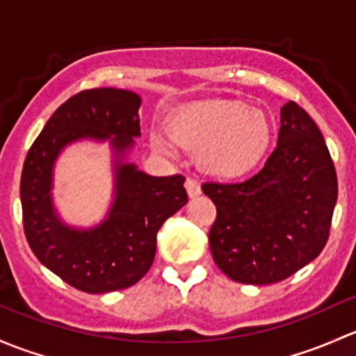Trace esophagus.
I'll use <instances>...</instances> for the list:
<instances>
[{
	"mask_svg": "<svg viewBox=\"0 0 356 356\" xmlns=\"http://www.w3.org/2000/svg\"><path fill=\"white\" fill-rule=\"evenodd\" d=\"M185 188H186V193H188L190 199L200 195V185L193 178H186L185 179Z\"/></svg>",
	"mask_w": 356,
	"mask_h": 356,
	"instance_id": "34e87169",
	"label": "esophagus"
}]
</instances>
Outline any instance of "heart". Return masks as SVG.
Returning a JSON list of instances; mask_svg holds the SVG:
<instances>
[{"mask_svg":"<svg viewBox=\"0 0 356 356\" xmlns=\"http://www.w3.org/2000/svg\"><path fill=\"white\" fill-rule=\"evenodd\" d=\"M270 123L257 109L236 101H211L190 106L168 122V135L154 131L151 144L156 151L199 154L205 175L233 179L247 175L266 156L270 144Z\"/></svg>","mask_w":356,"mask_h":356,"instance_id":"b5f03b06","label":"heart"}]
</instances>
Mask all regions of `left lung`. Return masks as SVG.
Listing matches in <instances>:
<instances>
[{"label": "left lung", "instance_id": "obj_1", "mask_svg": "<svg viewBox=\"0 0 356 356\" xmlns=\"http://www.w3.org/2000/svg\"><path fill=\"white\" fill-rule=\"evenodd\" d=\"M202 190L218 211L212 259L236 283H280L327 243L338 178L321 130L296 102L281 108L277 147L257 175Z\"/></svg>", "mask_w": 356, "mask_h": 356}]
</instances>
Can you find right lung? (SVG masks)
<instances>
[{
    "instance_id": "1",
    "label": "right lung",
    "mask_w": 356,
    "mask_h": 356,
    "mask_svg": "<svg viewBox=\"0 0 356 356\" xmlns=\"http://www.w3.org/2000/svg\"><path fill=\"white\" fill-rule=\"evenodd\" d=\"M140 102L135 92L115 87L82 90L53 113L25 157V236L41 264L80 291L109 293L140 281L154 262L159 228L188 202L181 175L149 177L122 161L140 137ZM82 138H109L117 157L115 200L108 218L89 230L60 222L50 199L54 161Z\"/></svg>"
}]
</instances>
